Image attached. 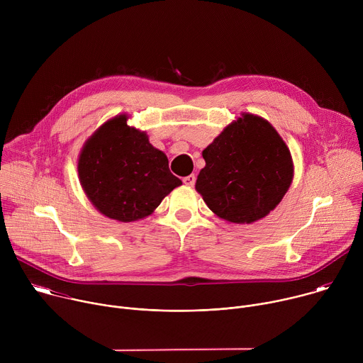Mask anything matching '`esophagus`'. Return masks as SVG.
Wrapping results in <instances>:
<instances>
[{"mask_svg":"<svg viewBox=\"0 0 363 363\" xmlns=\"http://www.w3.org/2000/svg\"><path fill=\"white\" fill-rule=\"evenodd\" d=\"M195 181H196V177H195V175H188V177H185V178L182 179V182H184L185 185H188V186H194V185H195Z\"/></svg>","mask_w":363,"mask_h":363,"instance_id":"1","label":"esophagus"}]
</instances>
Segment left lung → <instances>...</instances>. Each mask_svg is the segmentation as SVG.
<instances>
[{
	"instance_id": "left-lung-1",
	"label": "left lung",
	"mask_w": 363,
	"mask_h": 363,
	"mask_svg": "<svg viewBox=\"0 0 363 363\" xmlns=\"http://www.w3.org/2000/svg\"><path fill=\"white\" fill-rule=\"evenodd\" d=\"M195 188L220 218L250 224L266 217L293 179L291 155L264 119L244 113L202 150Z\"/></svg>"
}]
</instances>
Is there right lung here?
Returning a JSON list of instances; mask_svg holds the SVG:
<instances>
[{"mask_svg": "<svg viewBox=\"0 0 363 363\" xmlns=\"http://www.w3.org/2000/svg\"><path fill=\"white\" fill-rule=\"evenodd\" d=\"M77 169L96 208L122 223L147 217L182 184L171 174L167 155L129 128L126 116L106 122L86 142Z\"/></svg>", "mask_w": 363, "mask_h": 363, "instance_id": "right-lung-1", "label": "right lung"}]
</instances>
